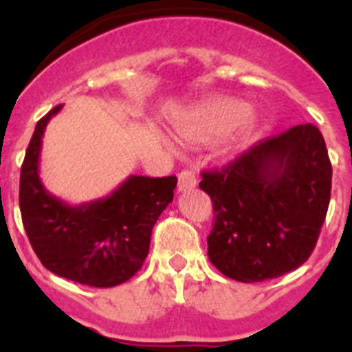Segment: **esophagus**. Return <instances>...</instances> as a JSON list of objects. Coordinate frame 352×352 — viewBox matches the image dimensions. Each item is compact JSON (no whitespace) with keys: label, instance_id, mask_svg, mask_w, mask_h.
Segmentation results:
<instances>
[{"label":"esophagus","instance_id":"34e87169","mask_svg":"<svg viewBox=\"0 0 352 352\" xmlns=\"http://www.w3.org/2000/svg\"><path fill=\"white\" fill-rule=\"evenodd\" d=\"M197 185V179H195V174L192 170H182L178 176V192H188L192 188H195Z\"/></svg>","mask_w":352,"mask_h":352}]
</instances>
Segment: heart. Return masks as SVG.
Wrapping results in <instances>:
<instances>
[{
    "instance_id": "heart-1",
    "label": "heart",
    "mask_w": 352,
    "mask_h": 352,
    "mask_svg": "<svg viewBox=\"0 0 352 352\" xmlns=\"http://www.w3.org/2000/svg\"><path fill=\"white\" fill-rule=\"evenodd\" d=\"M250 114V109L243 102L234 98H217L204 102L192 113L190 120L183 125V138L197 142L219 139L238 129Z\"/></svg>"
}]
</instances>
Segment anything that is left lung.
Wrapping results in <instances>:
<instances>
[{
	"label": "left lung",
	"mask_w": 352,
	"mask_h": 352,
	"mask_svg": "<svg viewBox=\"0 0 352 352\" xmlns=\"http://www.w3.org/2000/svg\"><path fill=\"white\" fill-rule=\"evenodd\" d=\"M213 201L208 257L238 282L296 270L317 243L331 194V162L310 123L263 139L223 169L203 173Z\"/></svg>",
	"instance_id": "1"
}]
</instances>
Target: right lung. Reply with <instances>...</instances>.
<instances>
[{
    "instance_id": "add662e5",
    "label": "right lung",
    "mask_w": 352,
    "mask_h": 352,
    "mask_svg": "<svg viewBox=\"0 0 352 352\" xmlns=\"http://www.w3.org/2000/svg\"><path fill=\"white\" fill-rule=\"evenodd\" d=\"M36 123L21 167L19 206L28 239L54 275L91 287H114L141 270L155 222L169 206L176 176H129L107 197L70 206L45 190L38 174L42 138L49 120Z\"/></svg>"
}]
</instances>
